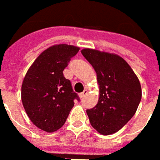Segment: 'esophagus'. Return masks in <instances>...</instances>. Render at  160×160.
I'll list each match as a JSON object with an SVG mask.
<instances>
[{
	"label": "esophagus",
	"mask_w": 160,
	"mask_h": 160,
	"mask_svg": "<svg viewBox=\"0 0 160 160\" xmlns=\"http://www.w3.org/2000/svg\"><path fill=\"white\" fill-rule=\"evenodd\" d=\"M88 89H84V91H83L82 93H80V97H81V98H82V97H84L86 95L88 94Z\"/></svg>",
	"instance_id": "esophagus-1"
}]
</instances>
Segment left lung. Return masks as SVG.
I'll list each match as a JSON object with an SVG mask.
<instances>
[{
    "instance_id": "obj_1",
    "label": "left lung",
    "mask_w": 160,
    "mask_h": 160,
    "mask_svg": "<svg viewBox=\"0 0 160 160\" xmlns=\"http://www.w3.org/2000/svg\"><path fill=\"white\" fill-rule=\"evenodd\" d=\"M83 57L97 72V104L87 110L91 126L102 135L121 129L135 115L142 98L140 81L129 64L116 54L84 48Z\"/></svg>"
}]
</instances>
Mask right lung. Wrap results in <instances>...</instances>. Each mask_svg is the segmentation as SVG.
I'll list each match as a JSON object with an SVG mask.
<instances>
[{
    "label": "right lung",
    "mask_w": 160,
    "mask_h": 160,
    "mask_svg": "<svg viewBox=\"0 0 160 160\" xmlns=\"http://www.w3.org/2000/svg\"><path fill=\"white\" fill-rule=\"evenodd\" d=\"M79 50L67 44L51 46L36 58L25 74L21 99L31 121L40 129L52 133L61 128L74 99L80 100L63 73Z\"/></svg>",
    "instance_id": "1"
}]
</instances>
